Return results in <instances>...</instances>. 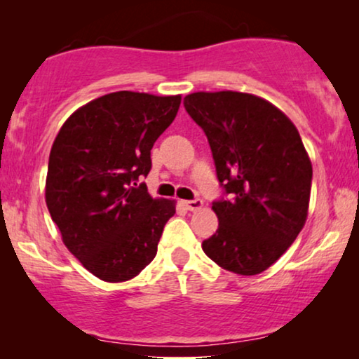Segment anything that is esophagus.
Returning a JSON list of instances; mask_svg holds the SVG:
<instances>
[{"label": "esophagus", "mask_w": 359, "mask_h": 359, "mask_svg": "<svg viewBox=\"0 0 359 359\" xmlns=\"http://www.w3.org/2000/svg\"><path fill=\"white\" fill-rule=\"evenodd\" d=\"M184 205L186 208H188V210H199V209H203V205H204V203L201 199H191V201H184Z\"/></svg>", "instance_id": "esophagus-1"}]
</instances>
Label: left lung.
Wrapping results in <instances>:
<instances>
[{
  "instance_id": "1",
  "label": "left lung",
  "mask_w": 359,
  "mask_h": 359,
  "mask_svg": "<svg viewBox=\"0 0 359 359\" xmlns=\"http://www.w3.org/2000/svg\"><path fill=\"white\" fill-rule=\"evenodd\" d=\"M184 109L204 130L225 198L203 242L227 271L253 276L294 243L307 219L312 165L296 126L271 102L237 91L193 93Z\"/></svg>"
}]
</instances>
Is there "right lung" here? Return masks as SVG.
Returning a JSON list of instances; mask_svg holds the SVG:
<instances>
[{"label": "right lung", "instance_id": "1", "mask_svg": "<svg viewBox=\"0 0 359 359\" xmlns=\"http://www.w3.org/2000/svg\"><path fill=\"white\" fill-rule=\"evenodd\" d=\"M181 96L117 91L65 121L48 156L46 203L63 243L107 283L137 276L156 255L175 203L140 183L150 150L180 109Z\"/></svg>", "mask_w": 359, "mask_h": 359}]
</instances>
